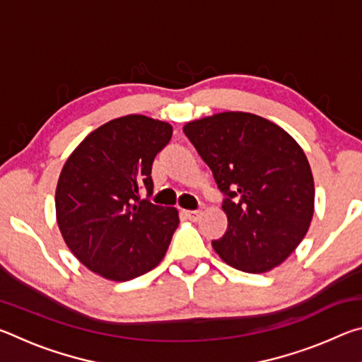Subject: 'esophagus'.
<instances>
[{
    "label": "esophagus",
    "mask_w": 362,
    "mask_h": 362,
    "mask_svg": "<svg viewBox=\"0 0 362 362\" xmlns=\"http://www.w3.org/2000/svg\"><path fill=\"white\" fill-rule=\"evenodd\" d=\"M199 214H201V211H185V216L189 218V220H196L199 217Z\"/></svg>",
    "instance_id": "obj_1"
}]
</instances>
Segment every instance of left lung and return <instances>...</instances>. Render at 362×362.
I'll return each mask as SVG.
<instances>
[{"instance_id":"1","label":"left lung","mask_w":362,"mask_h":362,"mask_svg":"<svg viewBox=\"0 0 362 362\" xmlns=\"http://www.w3.org/2000/svg\"><path fill=\"white\" fill-rule=\"evenodd\" d=\"M212 170L228 230L212 247L246 273L278 267L303 240L315 211V182L303 150L274 122L225 112L183 126Z\"/></svg>"}]
</instances>
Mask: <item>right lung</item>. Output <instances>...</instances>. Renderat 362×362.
Listing matches in <instances>:
<instances>
[{"label": "right lung", "mask_w": 362, "mask_h": 362, "mask_svg": "<svg viewBox=\"0 0 362 362\" xmlns=\"http://www.w3.org/2000/svg\"><path fill=\"white\" fill-rule=\"evenodd\" d=\"M168 122L127 115L90 132L66 159L56 189L60 233L73 255L100 276L129 281L163 260L179 225L153 194L151 166L169 144Z\"/></svg>", "instance_id": "obj_1"}]
</instances>
